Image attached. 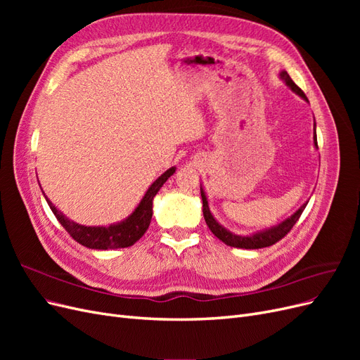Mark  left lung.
<instances>
[{
	"mask_svg": "<svg viewBox=\"0 0 360 360\" xmlns=\"http://www.w3.org/2000/svg\"><path fill=\"white\" fill-rule=\"evenodd\" d=\"M279 78L285 82L287 86H290L292 93H296L297 96H300L303 101H308V97L304 96V93L299 89V86L292 82V79L290 78V75L287 73V70H281L279 72ZM314 147L319 148L317 144V132H315V118H314ZM201 198H202V214H204V219L207 226L210 228V231L222 240L225 245L228 246H233V248H238V249H261V248H267L275 245L278 240H281L282 237H284L291 228L292 225L299 221L300 214L303 213L304 207H307L308 201L303 202L299 209L294 212L291 216H288L287 219H284L282 222H279L275 226H270L266 228V230H259L255 231L252 234H248V236H242V234H236L231 233L230 230H226L224 225H221L219 222L216 221V217L213 216V213L210 212V207H209V201H207V195L201 186Z\"/></svg>",
	"mask_w": 360,
	"mask_h": 360,
	"instance_id": "obj_1",
	"label": "left lung"
}]
</instances>
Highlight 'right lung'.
Instances as JSON below:
<instances>
[{
	"mask_svg": "<svg viewBox=\"0 0 360 360\" xmlns=\"http://www.w3.org/2000/svg\"><path fill=\"white\" fill-rule=\"evenodd\" d=\"M176 172V167H171L165 172L159 176L153 183L150 184V188L144 193L143 200L139 201V204L135 207V210L130 213L126 219L111 224V225H97V226H86L76 224L75 221L69 219L66 214H63L56 205L52 204V201L46 197V202L51 207L52 213L56 214L58 222L64 226L66 230L76 242L81 243L85 248L90 249H118V248H129L134 243H136L141 237L144 236L147 231V228L151 222V216H153V198L156 197V193L160 191L172 174Z\"/></svg>",
	"mask_w": 360,
	"mask_h": 360,
	"instance_id": "1",
	"label": "right lung"
}]
</instances>
